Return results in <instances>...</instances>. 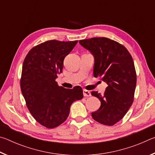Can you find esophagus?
<instances>
[{"label":"esophagus","mask_w":155,"mask_h":155,"mask_svg":"<svg viewBox=\"0 0 155 155\" xmlns=\"http://www.w3.org/2000/svg\"><path fill=\"white\" fill-rule=\"evenodd\" d=\"M83 95L85 97H89V96H91V93L90 91L83 90Z\"/></svg>","instance_id":"1"}]
</instances>
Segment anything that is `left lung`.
Listing matches in <instances>:
<instances>
[{
    "instance_id": "left-lung-1",
    "label": "left lung",
    "mask_w": 155,
    "mask_h": 155,
    "mask_svg": "<svg viewBox=\"0 0 155 155\" xmlns=\"http://www.w3.org/2000/svg\"><path fill=\"white\" fill-rule=\"evenodd\" d=\"M79 44L94 56V77H100L108 85L103 95L91 91L101 103L91 116L101 124L114 125L133 102L137 76L132 57L124 46L107 38L83 40Z\"/></svg>"
}]
</instances>
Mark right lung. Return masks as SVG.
<instances>
[{
	"label": "right lung",
	"mask_w": 155,
	"mask_h": 155,
	"mask_svg": "<svg viewBox=\"0 0 155 155\" xmlns=\"http://www.w3.org/2000/svg\"><path fill=\"white\" fill-rule=\"evenodd\" d=\"M78 41L49 40L28 52L22 65L21 91L28 109L38 122L53 128L64 122L71 104L83 98L80 86L59 87L55 81L62 72L64 60Z\"/></svg>",
	"instance_id": "obj_1"
}]
</instances>
